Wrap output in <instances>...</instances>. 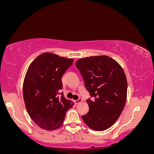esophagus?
<instances>
[{"label": "esophagus", "mask_w": 154, "mask_h": 154, "mask_svg": "<svg viewBox=\"0 0 154 154\" xmlns=\"http://www.w3.org/2000/svg\"><path fill=\"white\" fill-rule=\"evenodd\" d=\"M82 99L81 98V97H80V98H79L78 100H74V103H75V104H78V103H80V102H82Z\"/></svg>", "instance_id": "esophagus-1"}]
</instances>
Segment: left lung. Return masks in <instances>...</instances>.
<instances>
[{"instance_id": "obj_1", "label": "left lung", "mask_w": 154, "mask_h": 154, "mask_svg": "<svg viewBox=\"0 0 154 154\" xmlns=\"http://www.w3.org/2000/svg\"><path fill=\"white\" fill-rule=\"evenodd\" d=\"M92 100H87L89 110L82 116L85 123L96 131L110 128L124 109L127 80L122 66L108 56L80 58L76 62Z\"/></svg>"}]
</instances>
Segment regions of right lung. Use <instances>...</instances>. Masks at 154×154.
I'll use <instances>...</instances> for the list:
<instances>
[{
	"label": "right lung",
	"instance_id": "right-lung-1",
	"mask_svg": "<svg viewBox=\"0 0 154 154\" xmlns=\"http://www.w3.org/2000/svg\"><path fill=\"white\" fill-rule=\"evenodd\" d=\"M73 61V58L44 53L27 69L23 97L30 118L42 128L53 130L61 127L67 111L74 105L66 99L63 92H59L63 88L62 75Z\"/></svg>",
	"mask_w": 154,
	"mask_h": 154
}]
</instances>
